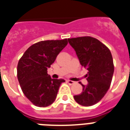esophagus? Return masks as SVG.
I'll return each instance as SVG.
<instances>
[{
  "instance_id": "obj_1",
  "label": "esophagus",
  "mask_w": 130,
  "mask_h": 130,
  "mask_svg": "<svg viewBox=\"0 0 130 130\" xmlns=\"http://www.w3.org/2000/svg\"><path fill=\"white\" fill-rule=\"evenodd\" d=\"M67 82L68 84H69V85H73V84L75 83V82H73V81H71V80H67Z\"/></svg>"
}]
</instances>
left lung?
<instances>
[{
    "label": "left lung",
    "instance_id": "obj_1",
    "mask_svg": "<svg viewBox=\"0 0 130 130\" xmlns=\"http://www.w3.org/2000/svg\"><path fill=\"white\" fill-rule=\"evenodd\" d=\"M75 50L82 66L88 69V83L83 85V92L74 96L78 104L89 107L99 103L111 86L114 65L110 50L96 38L91 36L68 39Z\"/></svg>",
    "mask_w": 130,
    "mask_h": 130
}]
</instances>
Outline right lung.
I'll return each instance as SVG.
<instances>
[{
  "label": "right lung",
  "mask_w": 130,
  "mask_h": 130,
  "mask_svg": "<svg viewBox=\"0 0 130 130\" xmlns=\"http://www.w3.org/2000/svg\"><path fill=\"white\" fill-rule=\"evenodd\" d=\"M67 39L44 40L31 45L19 59L17 78L22 92L32 104L48 107L54 103L63 79H52L47 69L67 46Z\"/></svg>",
  "instance_id": "obj_1"
}]
</instances>
